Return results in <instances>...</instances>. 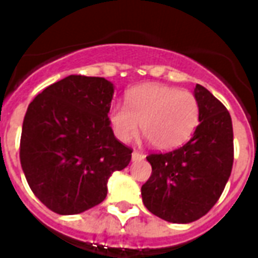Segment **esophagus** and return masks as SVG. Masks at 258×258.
Listing matches in <instances>:
<instances>
[{
    "mask_svg": "<svg viewBox=\"0 0 258 258\" xmlns=\"http://www.w3.org/2000/svg\"><path fill=\"white\" fill-rule=\"evenodd\" d=\"M145 157V155L140 151H134L133 152V160H142Z\"/></svg>",
    "mask_w": 258,
    "mask_h": 258,
    "instance_id": "esophagus-1",
    "label": "esophagus"
}]
</instances>
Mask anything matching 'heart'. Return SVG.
Here are the masks:
<instances>
[{"instance_id": "heart-1", "label": "heart", "mask_w": 258, "mask_h": 258, "mask_svg": "<svg viewBox=\"0 0 258 258\" xmlns=\"http://www.w3.org/2000/svg\"><path fill=\"white\" fill-rule=\"evenodd\" d=\"M200 105L189 91L162 84H144L125 94V105L109 109L113 133L121 142H130L141 131L151 145L160 151L174 149L189 140L198 127Z\"/></svg>"}]
</instances>
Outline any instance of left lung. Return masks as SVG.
I'll use <instances>...</instances> for the list:
<instances>
[{
  "mask_svg": "<svg viewBox=\"0 0 258 258\" xmlns=\"http://www.w3.org/2000/svg\"><path fill=\"white\" fill-rule=\"evenodd\" d=\"M199 125L185 145L146 156L152 174L141 188L152 214L168 222L186 224L207 214L220 199L233 164V130L227 107L196 84Z\"/></svg>",
  "mask_w": 258,
  "mask_h": 258,
  "instance_id": "obj_1",
  "label": "left lung"
}]
</instances>
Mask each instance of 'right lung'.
<instances>
[{
    "label": "right lung",
    "mask_w": 258,
    "mask_h": 258,
    "mask_svg": "<svg viewBox=\"0 0 258 258\" xmlns=\"http://www.w3.org/2000/svg\"><path fill=\"white\" fill-rule=\"evenodd\" d=\"M113 84L68 76L30 102L20 137L27 184L49 210L79 214L102 203L112 173L128 166L133 149L114 137L107 113Z\"/></svg>",
    "instance_id": "right-lung-1"
}]
</instances>
